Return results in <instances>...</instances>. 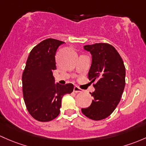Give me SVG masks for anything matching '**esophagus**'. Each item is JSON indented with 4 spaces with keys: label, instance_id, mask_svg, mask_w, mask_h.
<instances>
[{
    "label": "esophagus",
    "instance_id": "esophagus-1",
    "mask_svg": "<svg viewBox=\"0 0 146 146\" xmlns=\"http://www.w3.org/2000/svg\"><path fill=\"white\" fill-rule=\"evenodd\" d=\"M73 92H76V93L82 92V90H81L80 88H79V87H78V86H75L74 88H73Z\"/></svg>",
    "mask_w": 146,
    "mask_h": 146
}]
</instances>
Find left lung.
<instances>
[{
  "label": "left lung",
  "mask_w": 146,
  "mask_h": 146,
  "mask_svg": "<svg viewBox=\"0 0 146 146\" xmlns=\"http://www.w3.org/2000/svg\"><path fill=\"white\" fill-rule=\"evenodd\" d=\"M84 50L92 55L88 78L95 90L90 106L82 113L93 120H101L110 115L120 101L125 86V67L120 55L108 43L85 45Z\"/></svg>",
  "instance_id": "left-lung-1"
}]
</instances>
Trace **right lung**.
<instances>
[{
	"instance_id": "right-lung-1",
	"label": "right lung",
	"mask_w": 146,
	"mask_h": 146,
	"mask_svg": "<svg viewBox=\"0 0 146 146\" xmlns=\"http://www.w3.org/2000/svg\"><path fill=\"white\" fill-rule=\"evenodd\" d=\"M64 42L56 39L44 40L31 51L22 74L24 100L29 113L36 120L48 122L59 115L61 99L73 92L68 83L55 84L52 71L56 70L55 54Z\"/></svg>"
}]
</instances>
